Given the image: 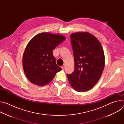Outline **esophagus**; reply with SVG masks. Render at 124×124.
I'll list each match as a JSON object with an SVG mask.
<instances>
[{
    "label": "esophagus",
    "instance_id": "obj_1",
    "mask_svg": "<svg viewBox=\"0 0 124 124\" xmlns=\"http://www.w3.org/2000/svg\"><path fill=\"white\" fill-rule=\"evenodd\" d=\"M61 68L62 69V70H64V69H65V65H64L62 66H61Z\"/></svg>",
    "mask_w": 124,
    "mask_h": 124
}]
</instances>
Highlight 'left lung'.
<instances>
[{"mask_svg":"<svg viewBox=\"0 0 124 124\" xmlns=\"http://www.w3.org/2000/svg\"><path fill=\"white\" fill-rule=\"evenodd\" d=\"M75 70L67 74L69 82L78 92L89 90L98 82L102 73L105 58L99 40L88 32L70 35Z\"/></svg>","mask_w":124,"mask_h":124,"instance_id":"8db88e82","label":"left lung"}]
</instances>
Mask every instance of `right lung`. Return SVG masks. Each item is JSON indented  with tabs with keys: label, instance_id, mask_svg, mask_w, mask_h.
<instances>
[{
	"label": "right lung",
	"instance_id": "right-lung-1",
	"mask_svg": "<svg viewBox=\"0 0 124 124\" xmlns=\"http://www.w3.org/2000/svg\"><path fill=\"white\" fill-rule=\"evenodd\" d=\"M65 40L61 35L44 32L30 41L24 52L23 64L25 74L31 83L45 86L62 70L56 65L52 51Z\"/></svg>",
	"mask_w": 124,
	"mask_h": 124
}]
</instances>
